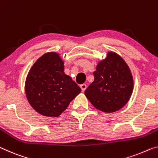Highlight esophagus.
Instances as JSON below:
<instances>
[{
  "mask_svg": "<svg viewBox=\"0 0 158 158\" xmlns=\"http://www.w3.org/2000/svg\"><path fill=\"white\" fill-rule=\"evenodd\" d=\"M81 89H82V93H83V92L85 90V89H86V87H87V85L85 84H82V85H81Z\"/></svg>",
  "mask_w": 158,
  "mask_h": 158,
  "instance_id": "34e87169",
  "label": "esophagus"
}]
</instances>
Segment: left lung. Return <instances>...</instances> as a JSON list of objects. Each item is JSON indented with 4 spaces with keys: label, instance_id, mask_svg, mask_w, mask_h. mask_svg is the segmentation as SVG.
Masks as SVG:
<instances>
[{
    "label": "left lung",
    "instance_id": "8db88e82",
    "mask_svg": "<svg viewBox=\"0 0 158 158\" xmlns=\"http://www.w3.org/2000/svg\"><path fill=\"white\" fill-rule=\"evenodd\" d=\"M94 80L85 91L91 104L103 112L118 111L128 102L133 89V76L127 63L109 52L93 73Z\"/></svg>",
    "mask_w": 158,
    "mask_h": 158
}]
</instances>
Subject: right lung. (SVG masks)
Instances as JSON below:
<instances>
[{
  "mask_svg": "<svg viewBox=\"0 0 158 158\" xmlns=\"http://www.w3.org/2000/svg\"><path fill=\"white\" fill-rule=\"evenodd\" d=\"M59 55L49 52L41 56L29 71L25 93L30 105L45 116H59L81 89L65 74Z\"/></svg>",
  "mask_w": 158,
  "mask_h": 158,
  "instance_id": "add662e5",
  "label": "right lung"
}]
</instances>
